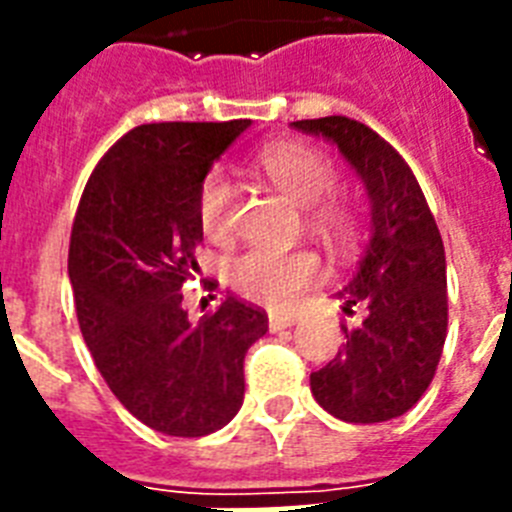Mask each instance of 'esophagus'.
Returning a JSON list of instances; mask_svg holds the SVG:
<instances>
[{"label":"esophagus","mask_w":512,"mask_h":512,"mask_svg":"<svg viewBox=\"0 0 512 512\" xmlns=\"http://www.w3.org/2000/svg\"><path fill=\"white\" fill-rule=\"evenodd\" d=\"M295 324H297V313H279V311L268 313V327H271V332L295 327Z\"/></svg>","instance_id":"obj_1"}]
</instances>
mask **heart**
<instances>
[{
	"label": "heart",
	"instance_id": "1",
	"mask_svg": "<svg viewBox=\"0 0 512 512\" xmlns=\"http://www.w3.org/2000/svg\"><path fill=\"white\" fill-rule=\"evenodd\" d=\"M257 167L268 175L284 196L297 207L311 206V225L337 247H345L353 236V212L342 201L327 199L335 191L337 172L327 156L300 143H273L257 156ZM233 185L220 170L209 172L199 188V223L212 241L231 236ZM319 257L308 249L268 252L249 249L228 263V284L233 292L252 303L281 308L295 295L319 279Z\"/></svg>",
	"mask_w": 512,
	"mask_h": 512
}]
</instances>
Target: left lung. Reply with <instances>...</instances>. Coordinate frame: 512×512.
I'll return each instance as SVG.
<instances>
[{
  "label": "left lung",
  "mask_w": 512,
  "mask_h": 512,
  "mask_svg": "<svg viewBox=\"0 0 512 512\" xmlns=\"http://www.w3.org/2000/svg\"><path fill=\"white\" fill-rule=\"evenodd\" d=\"M332 140L361 177L372 204V239L356 276L337 292L342 311H364L337 356L311 374V393L345 422H385L428 390L449 324L446 255L428 201L388 140L348 116L292 122Z\"/></svg>",
  "instance_id": "left-lung-1"
}]
</instances>
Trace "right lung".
<instances>
[{
    "instance_id": "add662e5",
    "label": "right lung",
    "mask_w": 512,
    "mask_h": 512,
    "mask_svg": "<svg viewBox=\"0 0 512 512\" xmlns=\"http://www.w3.org/2000/svg\"><path fill=\"white\" fill-rule=\"evenodd\" d=\"M249 124H140L98 162L71 228L68 276L95 366L167 436H209L236 417L244 356L268 332L265 311L236 297L191 321L180 292L199 271L201 183Z\"/></svg>"
}]
</instances>
